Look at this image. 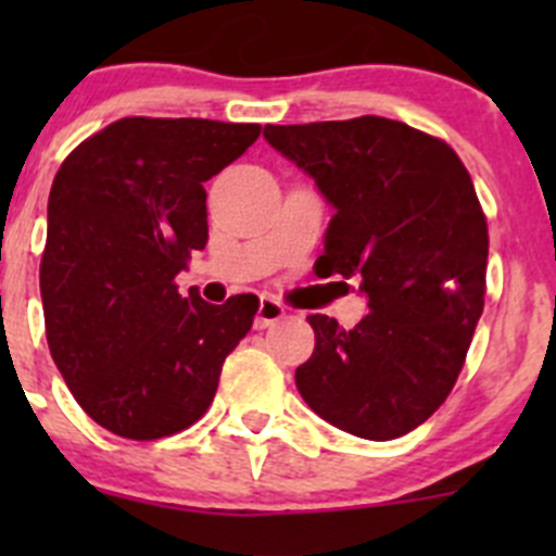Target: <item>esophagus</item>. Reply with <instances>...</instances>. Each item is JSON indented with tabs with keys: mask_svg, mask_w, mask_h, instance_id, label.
<instances>
[{
	"mask_svg": "<svg viewBox=\"0 0 556 556\" xmlns=\"http://www.w3.org/2000/svg\"><path fill=\"white\" fill-rule=\"evenodd\" d=\"M285 317V306L277 304L274 299H261L257 301V312H255V330H266L271 328L274 323Z\"/></svg>",
	"mask_w": 556,
	"mask_h": 556,
	"instance_id": "esophagus-1",
	"label": "esophagus"
}]
</instances>
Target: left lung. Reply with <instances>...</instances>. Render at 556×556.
<instances>
[{
    "mask_svg": "<svg viewBox=\"0 0 556 556\" xmlns=\"http://www.w3.org/2000/svg\"><path fill=\"white\" fill-rule=\"evenodd\" d=\"M263 137L333 206L317 271L357 279L368 304L352 330L309 314L295 387L339 430L397 439L446 401L484 312L490 237L470 174L446 142L379 115Z\"/></svg>",
    "mask_w": 556,
    "mask_h": 556,
    "instance_id": "1",
    "label": "left lung"
}]
</instances>
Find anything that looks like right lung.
Here are the masks:
<instances>
[{
    "label": "right lung",
    "instance_id": "right-lung-1",
    "mask_svg": "<svg viewBox=\"0 0 556 556\" xmlns=\"http://www.w3.org/2000/svg\"><path fill=\"white\" fill-rule=\"evenodd\" d=\"M261 137L257 123L123 117L75 148L48 199L39 266L50 355L110 433L153 441L210 408L255 295L206 304L174 277L204 250L206 179Z\"/></svg>",
    "mask_w": 556,
    "mask_h": 556
}]
</instances>
